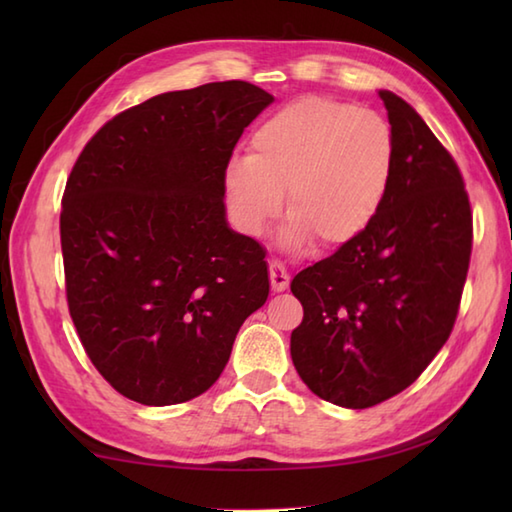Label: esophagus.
<instances>
[{
    "label": "esophagus",
    "instance_id": "obj_1",
    "mask_svg": "<svg viewBox=\"0 0 512 512\" xmlns=\"http://www.w3.org/2000/svg\"><path fill=\"white\" fill-rule=\"evenodd\" d=\"M268 273H270V286H273L275 292H281V290L288 288L290 275H288V270L284 268V264L275 262V259H273V262H268Z\"/></svg>",
    "mask_w": 512,
    "mask_h": 512
}]
</instances>
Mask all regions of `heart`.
Listing matches in <instances>:
<instances>
[{
    "mask_svg": "<svg viewBox=\"0 0 512 512\" xmlns=\"http://www.w3.org/2000/svg\"><path fill=\"white\" fill-rule=\"evenodd\" d=\"M396 165L394 132L383 116L328 96H303L264 118L253 154L224 171L233 222L259 235L286 206L279 242L303 248L321 239L336 248L374 222Z\"/></svg>",
    "mask_w": 512,
    "mask_h": 512,
    "instance_id": "heart-1",
    "label": "heart"
}]
</instances>
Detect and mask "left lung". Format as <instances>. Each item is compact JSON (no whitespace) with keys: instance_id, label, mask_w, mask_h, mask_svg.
I'll return each instance as SVG.
<instances>
[{"instance_id":"left-lung-1","label":"left lung","mask_w":512,"mask_h":512,"mask_svg":"<svg viewBox=\"0 0 512 512\" xmlns=\"http://www.w3.org/2000/svg\"><path fill=\"white\" fill-rule=\"evenodd\" d=\"M378 96L396 143L387 198L361 235L290 284L303 306L292 363L312 394L347 409L400 394L447 343L473 244L455 160L407 101Z\"/></svg>"}]
</instances>
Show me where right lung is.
I'll use <instances>...</instances> for the list:
<instances>
[{"instance_id":"obj_1","label":"right lung","mask_w":512,"mask_h":512,"mask_svg":"<svg viewBox=\"0 0 512 512\" xmlns=\"http://www.w3.org/2000/svg\"><path fill=\"white\" fill-rule=\"evenodd\" d=\"M273 101L246 81L158 94L76 160L61 206L68 308L90 361L129 400L204 394L268 299L266 250L228 226L224 171Z\"/></svg>"}]
</instances>
